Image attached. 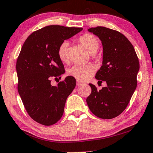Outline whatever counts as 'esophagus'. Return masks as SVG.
<instances>
[{
    "label": "esophagus",
    "mask_w": 153,
    "mask_h": 153,
    "mask_svg": "<svg viewBox=\"0 0 153 153\" xmlns=\"http://www.w3.org/2000/svg\"><path fill=\"white\" fill-rule=\"evenodd\" d=\"M82 84H83V83H82V82H80V81H77V83H76L77 86H80V85H82Z\"/></svg>",
    "instance_id": "1"
}]
</instances>
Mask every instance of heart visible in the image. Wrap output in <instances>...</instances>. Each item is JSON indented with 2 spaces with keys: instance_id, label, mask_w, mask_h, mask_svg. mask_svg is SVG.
Here are the masks:
<instances>
[{
  "instance_id": "1",
  "label": "heart",
  "mask_w": 153,
  "mask_h": 153,
  "mask_svg": "<svg viewBox=\"0 0 153 153\" xmlns=\"http://www.w3.org/2000/svg\"><path fill=\"white\" fill-rule=\"evenodd\" d=\"M79 42L88 50L92 55H95V53L99 47V40L95 36L92 34H84L79 37ZM68 47L69 43L63 42L60 43L58 49V55L59 59L63 62H66L68 59ZM94 73V67L89 65H74L67 71L69 76L74 77L79 81L86 80L93 76Z\"/></svg>"
}]
</instances>
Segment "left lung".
I'll return each instance as SVG.
<instances>
[{"label":"left lung","instance_id":"obj_1","mask_svg":"<svg viewBox=\"0 0 153 153\" xmlns=\"http://www.w3.org/2000/svg\"><path fill=\"white\" fill-rule=\"evenodd\" d=\"M97 36L103 45V62L95 78L107 86L97 90L89 84L92 91L86 99L90 110L97 117L111 119L120 115L129 104L137 87L140 63L134 48L118 31L97 26L88 29Z\"/></svg>","mask_w":153,"mask_h":153}]
</instances>
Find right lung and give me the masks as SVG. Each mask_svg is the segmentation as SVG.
Masks as SVG:
<instances>
[{"label":"right lung","mask_w":153,"mask_h":153,"mask_svg":"<svg viewBox=\"0 0 153 153\" xmlns=\"http://www.w3.org/2000/svg\"><path fill=\"white\" fill-rule=\"evenodd\" d=\"M82 28L59 25L45 26L28 36L16 62L18 93L28 115L39 124L50 126L61 118L67 98L76 86L67 76L56 86L51 79L61 78L64 65L58 55L60 43Z\"/></svg>","instance_id":"add662e5"}]
</instances>
